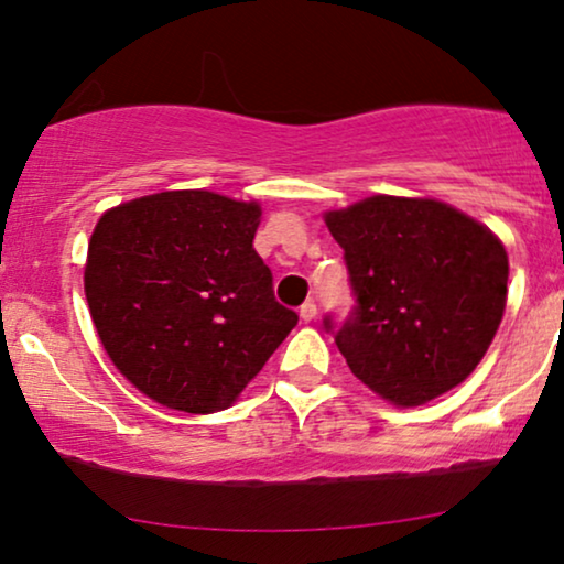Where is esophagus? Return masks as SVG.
Masks as SVG:
<instances>
[{"instance_id":"esophagus-1","label":"esophagus","mask_w":564,"mask_h":564,"mask_svg":"<svg viewBox=\"0 0 564 564\" xmlns=\"http://www.w3.org/2000/svg\"><path fill=\"white\" fill-rule=\"evenodd\" d=\"M315 315H318V307H315L313 300H305L303 305H300V318H303L305 323L315 321Z\"/></svg>"}]
</instances>
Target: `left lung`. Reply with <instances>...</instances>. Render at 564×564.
Masks as SVG:
<instances>
[{
	"label": "left lung",
	"instance_id": "8db88e82",
	"mask_svg": "<svg viewBox=\"0 0 564 564\" xmlns=\"http://www.w3.org/2000/svg\"><path fill=\"white\" fill-rule=\"evenodd\" d=\"M357 305L341 326L346 365L377 395L421 405L465 382L506 311L508 253L457 207L375 195L326 213Z\"/></svg>",
	"mask_w": 564,
	"mask_h": 564
}]
</instances>
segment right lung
I'll list each match as a JSON object with an SVG mask.
<instances>
[{
	"label": "right lung",
	"mask_w": 564,
	"mask_h": 564,
	"mask_svg": "<svg viewBox=\"0 0 564 564\" xmlns=\"http://www.w3.org/2000/svg\"><path fill=\"white\" fill-rule=\"evenodd\" d=\"M259 218V203L207 189L145 195L99 218L84 292L107 357L143 395L223 411L297 326L253 251Z\"/></svg>",
	"instance_id": "obj_1"
}]
</instances>
